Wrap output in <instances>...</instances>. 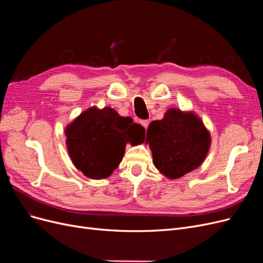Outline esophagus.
<instances>
[{"label": "esophagus", "mask_w": 263, "mask_h": 263, "mask_svg": "<svg viewBox=\"0 0 263 263\" xmlns=\"http://www.w3.org/2000/svg\"><path fill=\"white\" fill-rule=\"evenodd\" d=\"M140 124L145 127V128L147 129V127L149 125V121H147V119H144V121H140Z\"/></svg>", "instance_id": "obj_1"}]
</instances>
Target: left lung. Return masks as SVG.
Returning <instances> with one entry per match:
<instances>
[{"instance_id": "obj_1", "label": "left lung", "mask_w": 263, "mask_h": 263, "mask_svg": "<svg viewBox=\"0 0 263 263\" xmlns=\"http://www.w3.org/2000/svg\"><path fill=\"white\" fill-rule=\"evenodd\" d=\"M146 144L156 168L176 180L203 163L211 147V135L194 113L170 108L161 121L149 125Z\"/></svg>"}]
</instances>
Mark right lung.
<instances>
[{
    "mask_svg": "<svg viewBox=\"0 0 263 263\" xmlns=\"http://www.w3.org/2000/svg\"><path fill=\"white\" fill-rule=\"evenodd\" d=\"M144 132L113 108L94 106L67 126L66 144L76 168L87 178L100 180L109 177L121 163L126 142L141 139Z\"/></svg>",
    "mask_w": 263,
    "mask_h": 263,
    "instance_id": "1",
    "label": "right lung"
}]
</instances>
